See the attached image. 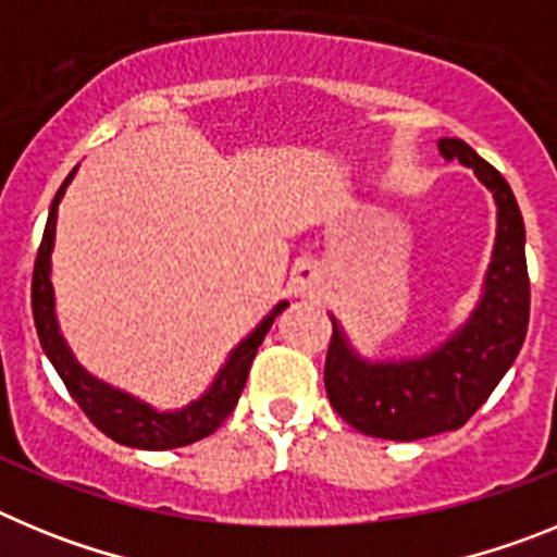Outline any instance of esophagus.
<instances>
[{
    "label": "esophagus",
    "mask_w": 557,
    "mask_h": 557,
    "mask_svg": "<svg viewBox=\"0 0 557 557\" xmlns=\"http://www.w3.org/2000/svg\"><path fill=\"white\" fill-rule=\"evenodd\" d=\"M293 289L301 298H321L323 289H326V275H323L321 264L312 262V259H301V262L295 264Z\"/></svg>",
    "instance_id": "obj_1"
}]
</instances>
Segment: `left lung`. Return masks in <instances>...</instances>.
<instances>
[{
	"instance_id": "1",
	"label": "left lung",
	"mask_w": 557,
	"mask_h": 557,
	"mask_svg": "<svg viewBox=\"0 0 557 557\" xmlns=\"http://www.w3.org/2000/svg\"><path fill=\"white\" fill-rule=\"evenodd\" d=\"M444 159L471 166L494 191L496 245L485 295L471 321L426 357L366 362L332 321L323 382L332 407L362 435L418 441L460 430L494 393L521 351L530 321V275L524 220L508 181L462 139L437 141Z\"/></svg>"
}]
</instances>
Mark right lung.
<instances>
[{
  "label": "right lung",
  "mask_w": 557,
  "mask_h": 557,
  "mask_svg": "<svg viewBox=\"0 0 557 557\" xmlns=\"http://www.w3.org/2000/svg\"><path fill=\"white\" fill-rule=\"evenodd\" d=\"M75 170L69 172V178L63 181L58 189L55 200L49 206L47 228H44V239L38 245L36 268H33V321H36L38 339L41 348L47 351L49 362L55 366L58 376L63 379L66 391L77 401L88 421L100 432H106L116 444L133 446V449H178V446H189L200 437H209L211 432L223 424L231 410L239 401L245 382H248L250 362H253L256 351L262 346L264 334L273 326L275 314L287 309V301H282L273 312L264 318L250 337H245L234 354L228 357L220 376L214 379V385L209 387L203 398L191 401L189 407L178 412H159L152 407L141 405L139 398L127 396V393L113 391V387L102 385L100 379L83 371L77 366V359L63 343L61 332H58L55 321V298H52V282H49V256H52V243H55V220H58V203H61L63 191H66L69 181H72Z\"/></svg>",
  "instance_id": "add662e5"
}]
</instances>
